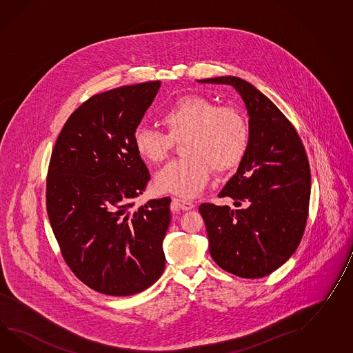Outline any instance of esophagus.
<instances>
[{"label": "esophagus", "instance_id": "34e87169", "mask_svg": "<svg viewBox=\"0 0 353 353\" xmlns=\"http://www.w3.org/2000/svg\"><path fill=\"white\" fill-rule=\"evenodd\" d=\"M172 203L177 208H180L181 210H191L194 209V203L190 200H183V199H172Z\"/></svg>", "mask_w": 353, "mask_h": 353}]
</instances>
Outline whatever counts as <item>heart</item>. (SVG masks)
I'll list each match as a JSON object with an SVG mask.
<instances>
[{"label": "heart", "instance_id": "obj_1", "mask_svg": "<svg viewBox=\"0 0 353 353\" xmlns=\"http://www.w3.org/2000/svg\"><path fill=\"white\" fill-rule=\"evenodd\" d=\"M168 136L139 125L132 145L146 163H161L171 150L172 140L183 139L182 159L167 164L155 174V189L182 198H195L205 189L210 167L227 172L240 164L249 144V126L233 107H216L200 95L180 98L161 113Z\"/></svg>", "mask_w": 353, "mask_h": 353}]
</instances>
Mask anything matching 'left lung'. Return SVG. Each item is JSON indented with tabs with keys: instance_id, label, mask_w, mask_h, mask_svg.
<instances>
[{
	"instance_id": "1",
	"label": "left lung",
	"mask_w": 353,
	"mask_h": 353,
	"mask_svg": "<svg viewBox=\"0 0 353 353\" xmlns=\"http://www.w3.org/2000/svg\"><path fill=\"white\" fill-rule=\"evenodd\" d=\"M231 85L249 116V144L219 196L245 204L199 207L209 252L225 272L242 278L273 273L299 248L309 212L310 167L301 139L267 95L237 77L198 80Z\"/></svg>"
}]
</instances>
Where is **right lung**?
Masks as SVG:
<instances>
[{"label": "right lung", "instance_id": "right-lung-1", "mask_svg": "<svg viewBox=\"0 0 353 353\" xmlns=\"http://www.w3.org/2000/svg\"><path fill=\"white\" fill-rule=\"evenodd\" d=\"M159 88L149 81L93 95L52 152L47 213L62 256L83 283L108 296L143 292L165 267L171 199L134 208L150 174L132 132Z\"/></svg>", "mask_w": 353, "mask_h": 353}]
</instances>
